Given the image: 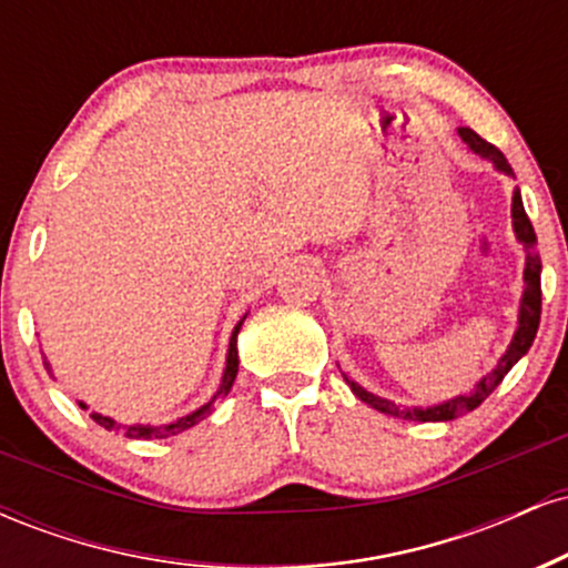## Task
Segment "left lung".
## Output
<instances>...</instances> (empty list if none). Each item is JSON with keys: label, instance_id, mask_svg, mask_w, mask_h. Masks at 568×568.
I'll list each match as a JSON object with an SVG mask.
<instances>
[{"label": "left lung", "instance_id": "left-lung-1", "mask_svg": "<svg viewBox=\"0 0 568 568\" xmlns=\"http://www.w3.org/2000/svg\"><path fill=\"white\" fill-rule=\"evenodd\" d=\"M456 133H459V139L467 143V149H470V152H475V154H478V158H484V160L491 162L494 171H499V173H505V175H513V168H510V162L505 160V154H501L497 146H491V143L480 139V135L475 133V130L459 128V130H456ZM510 213H513L515 240H518V243L524 245V251H526L524 293H520L518 325H515V334L510 338V344H507L505 355H501L499 361H497V366L488 371L486 376H480V379L475 382V387L470 389V393L448 397V400L435 403V406H400V403L389 400V397H379V395L371 393V389L361 387V384H357L355 379H349V376L342 371L344 382L349 384V389H352V393H355V397H361L363 403H368L371 408L382 410V414L397 416V419H408V422H452V419H456V416H462V414H467V410L478 408L480 403H484L486 397L499 387V382L505 379L507 371H510L515 363H518L520 357H524L526 352H529L534 336H537V328H539V315H542V283H539V275H542V262H539L537 234H534L531 221H529V216H526V211H524L520 189H515V192H513V211Z\"/></svg>", "mask_w": 568, "mask_h": 568}]
</instances>
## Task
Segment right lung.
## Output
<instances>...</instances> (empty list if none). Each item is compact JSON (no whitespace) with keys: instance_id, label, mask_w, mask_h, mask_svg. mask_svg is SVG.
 Instances as JSON below:
<instances>
[{"instance_id":"add662e5","label":"right lung","mask_w":568,"mask_h":568,"mask_svg":"<svg viewBox=\"0 0 568 568\" xmlns=\"http://www.w3.org/2000/svg\"><path fill=\"white\" fill-rule=\"evenodd\" d=\"M245 317H247V312H245L243 317H240L237 325H234L232 336H230V349H226V366H224V374H221L219 389H216V393L211 395V400L202 403L200 408L189 410L186 416H179V419H173L171 425H149V422H146V425H141V422H135V425H120V422H114L112 416L95 414V410H93V414H90V416H93V422H98V425L106 427V429H125L128 438H135V440L171 438V435H179V433H184V429H189V427L197 425V422H202V419H205L207 414H211V410H213V403H216L219 397H226V395H230V389H232V384H234V376H237V366H240V357H237V334H240V328H243ZM44 368H48L50 374H53V368H50L48 357H44ZM80 408H88V403H82V400H80Z\"/></svg>"}]
</instances>
